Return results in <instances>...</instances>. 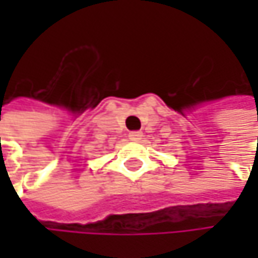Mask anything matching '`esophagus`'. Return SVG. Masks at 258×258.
<instances>
[{"label": "esophagus", "mask_w": 258, "mask_h": 258, "mask_svg": "<svg viewBox=\"0 0 258 258\" xmlns=\"http://www.w3.org/2000/svg\"><path fill=\"white\" fill-rule=\"evenodd\" d=\"M142 137H143V133H142V131H131L128 134L130 140H134V142L140 140Z\"/></svg>", "instance_id": "esophagus-1"}]
</instances>
